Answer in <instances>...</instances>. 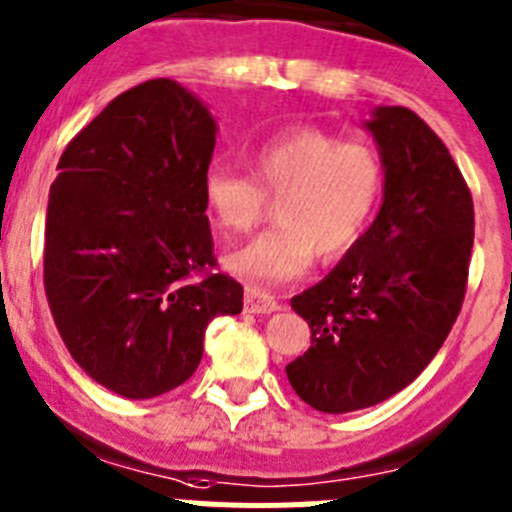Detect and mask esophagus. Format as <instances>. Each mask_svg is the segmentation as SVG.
Returning <instances> with one entry per match:
<instances>
[{
	"label": "esophagus",
	"instance_id": "obj_1",
	"mask_svg": "<svg viewBox=\"0 0 512 512\" xmlns=\"http://www.w3.org/2000/svg\"><path fill=\"white\" fill-rule=\"evenodd\" d=\"M243 304H246V312L251 314H271L279 309V302L271 294L261 292V289H246Z\"/></svg>",
	"mask_w": 512,
	"mask_h": 512
}]
</instances>
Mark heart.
<instances>
[{"instance_id": "1", "label": "heart", "mask_w": 512, "mask_h": 512, "mask_svg": "<svg viewBox=\"0 0 512 512\" xmlns=\"http://www.w3.org/2000/svg\"><path fill=\"white\" fill-rule=\"evenodd\" d=\"M251 177L213 164L203 175V200L220 231H253L276 200V228L233 251L225 266L238 279L271 287L312 266L342 259L368 231L386 187L381 154L332 131L299 126L269 137L248 157Z\"/></svg>"}]
</instances>
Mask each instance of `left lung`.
<instances>
[{
    "label": "left lung",
    "instance_id": "8db88e82",
    "mask_svg": "<svg viewBox=\"0 0 512 512\" xmlns=\"http://www.w3.org/2000/svg\"><path fill=\"white\" fill-rule=\"evenodd\" d=\"M386 187L358 246L292 309L312 348L287 365L297 396L325 414H348L409 386L447 340L464 302L475 208L442 139L403 106L365 121Z\"/></svg>",
    "mask_w": 512,
    "mask_h": 512
}]
</instances>
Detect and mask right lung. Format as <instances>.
Here are the masks:
<instances>
[{
  "mask_svg": "<svg viewBox=\"0 0 512 512\" xmlns=\"http://www.w3.org/2000/svg\"><path fill=\"white\" fill-rule=\"evenodd\" d=\"M215 131L200 98L154 78L75 134L50 185V312L75 363L124 398L185 383L210 320L243 309L241 284L210 271L203 175Z\"/></svg>",
  "mask_w": 512,
  "mask_h": 512,
  "instance_id": "add662e5",
  "label": "right lung"
}]
</instances>
